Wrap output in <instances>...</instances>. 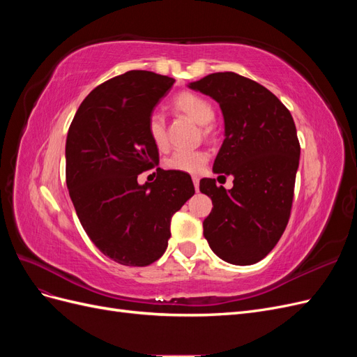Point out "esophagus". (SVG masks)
Returning a JSON list of instances; mask_svg holds the SVG:
<instances>
[{"label":"esophagus","instance_id":"obj_1","mask_svg":"<svg viewBox=\"0 0 357 357\" xmlns=\"http://www.w3.org/2000/svg\"><path fill=\"white\" fill-rule=\"evenodd\" d=\"M193 185H195V190L198 192V189H199V178L198 177H193Z\"/></svg>","mask_w":357,"mask_h":357}]
</instances>
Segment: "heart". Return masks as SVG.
<instances>
[{
	"instance_id": "b5f03b06",
	"label": "heart",
	"mask_w": 357,
	"mask_h": 357,
	"mask_svg": "<svg viewBox=\"0 0 357 357\" xmlns=\"http://www.w3.org/2000/svg\"><path fill=\"white\" fill-rule=\"evenodd\" d=\"M172 109L201 125L205 137L211 135L213 126L210 122H213L214 119V107L204 96L192 92H183L172 101ZM149 135L158 150H165L168 147L165 117L160 113H153L149 117ZM207 160L208 153L204 150H189V152L178 150L165 160V167L174 171L188 172V174H197L207 164Z\"/></svg>"
}]
</instances>
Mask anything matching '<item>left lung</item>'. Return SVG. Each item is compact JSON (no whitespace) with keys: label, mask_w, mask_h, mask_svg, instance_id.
I'll return each instance as SVG.
<instances>
[{"label":"left lung","mask_w":357,"mask_h":357,"mask_svg":"<svg viewBox=\"0 0 357 357\" xmlns=\"http://www.w3.org/2000/svg\"><path fill=\"white\" fill-rule=\"evenodd\" d=\"M189 88L219 102L225 139L213 171L234 177L229 190L214 178L199 181L213 201L204 236L225 262L253 265L275 247L290 218L301 155L294 117L273 92L231 71Z\"/></svg>","instance_id":"1"}]
</instances>
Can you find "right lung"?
<instances>
[{"instance_id":"add662e5","label":"right lung","mask_w":357,"mask_h":357,"mask_svg":"<svg viewBox=\"0 0 357 357\" xmlns=\"http://www.w3.org/2000/svg\"><path fill=\"white\" fill-rule=\"evenodd\" d=\"M174 79L132 70L86 96L68 129L66 177L75 213L92 243L112 261L147 266L164 255L169 223L195 188L190 176L156 168V180L137 177L159 164L149 117Z\"/></svg>"}]
</instances>
